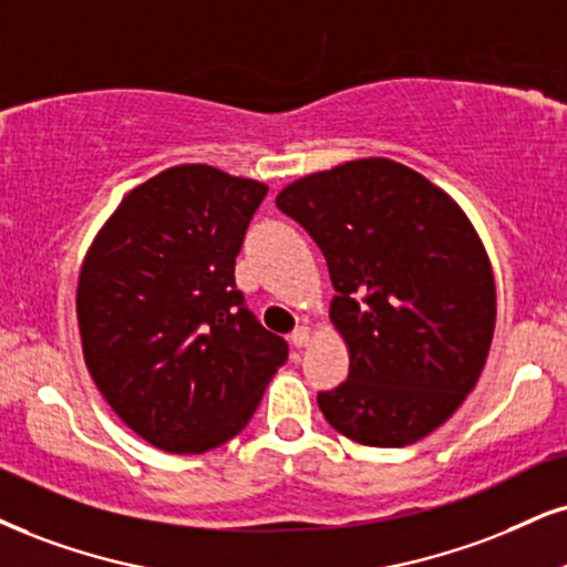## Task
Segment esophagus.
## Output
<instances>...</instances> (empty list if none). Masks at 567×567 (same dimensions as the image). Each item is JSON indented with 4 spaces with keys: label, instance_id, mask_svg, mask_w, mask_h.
<instances>
[{
    "label": "esophagus",
    "instance_id": "obj_1",
    "mask_svg": "<svg viewBox=\"0 0 567 567\" xmlns=\"http://www.w3.org/2000/svg\"><path fill=\"white\" fill-rule=\"evenodd\" d=\"M307 341H310V328L299 326L297 331L291 333V344H295L297 349H302V347H307Z\"/></svg>",
    "mask_w": 567,
    "mask_h": 567
}]
</instances>
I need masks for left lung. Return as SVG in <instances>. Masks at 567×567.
I'll return each mask as SVG.
<instances>
[{"mask_svg": "<svg viewBox=\"0 0 567 567\" xmlns=\"http://www.w3.org/2000/svg\"><path fill=\"white\" fill-rule=\"evenodd\" d=\"M323 251L349 375L326 421L365 446H408L476 386L497 320L492 265L450 194L394 159L312 173L276 197Z\"/></svg>", "mask_w": 567, "mask_h": 567, "instance_id": "left-lung-1", "label": "left lung"}]
</instances>
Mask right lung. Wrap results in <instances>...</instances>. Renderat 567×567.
I'll list each match as a JSON object with an SVG mask.
<instances>
[{"label": "right lung", "mask_w": 567, "mask_h": 567, "mask_svg": "<svg viewBox=\"0 0 567 567\" xmlns=\"http://www.w3.org/2000/svg\"><path fill=\"white\" fill-rule=\"evenodd\" d=\"M268 186L167 167L125 194L83 260L79 328L96 389L144 442L199 454L234 439L289 358L236 289Z\"/></svg>", "instance_id": "1"}]
</instances>
